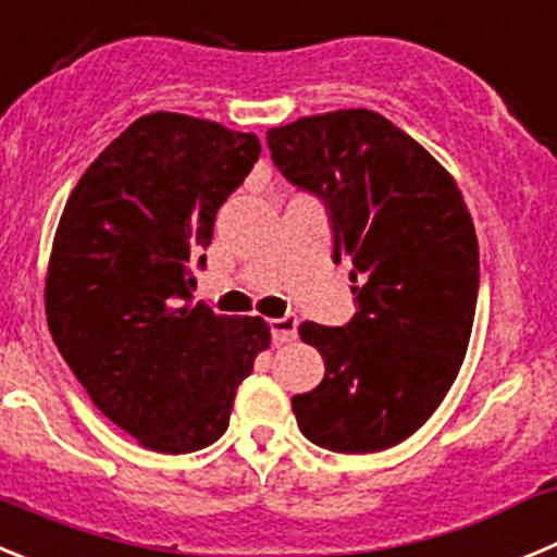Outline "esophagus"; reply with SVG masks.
I'll list each match as a JSON object with an SVG mask.
<instances>
[{
  "instance_id": "esophagus-1",
  "label": "esophagus",
  "mask_w": 557,
  "mask_h": 557,
  "mask_svg": "<svg viewBox=\"0 0 557 557\" xmlns=\"http://www.w3.org/2000/svg\"><path fill=\"white\" fill-rule=\"evenodd\" d=\"M270 334H273V339L278 342V345L293 342L295 336H298V318H295V314H284V318L270 320Z\"/></svg>"
}]
</instances>
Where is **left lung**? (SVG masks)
<instances>
[{
    "mask_svg": "<svg viewBox=\"0 0 557 557\" xmlns=\"http://www.w3.org/2000/svg\"><path fill=\"white\" fill-rule=\"evenodd\" d=\"M275 168L325 203L334 262H350L356 314L304 323L325 361L293 397L300 433L334 453L400 445L445 400L475 320L478 237L456 178L372 110H336L268 132Z\"/></svg>",
    "mask_w": 557,
    "mask_h": 557,
    "instance_id": "1",
    "label": "left lung"
}]
</instances>
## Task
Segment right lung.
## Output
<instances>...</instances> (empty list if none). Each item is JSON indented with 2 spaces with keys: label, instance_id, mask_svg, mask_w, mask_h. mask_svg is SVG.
<instances>
[{
  "label": "right lung",
  "instance_id": "1",
  "mask_svg": "<svg viewBox=\"0 0 557 557\" xmlns=\"http://www.w3.org/2000/svg\"><path fill=\"white\" fill-rule=\"evenodd\" d=\"M257 135L178 112L143 115L82 173L46 273L49 331L101 414L157 453L226 433L237 386L270 345L262 318L193 304V262L259 160Z\"/></svg>",
  "mask_w": 557,
  "mask_h": 557
}]
</instances>
